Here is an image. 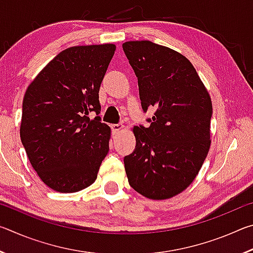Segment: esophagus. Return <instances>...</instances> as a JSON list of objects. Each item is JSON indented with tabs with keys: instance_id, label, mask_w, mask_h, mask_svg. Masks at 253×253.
<instances>
[{
	"instance_id": "esophagus-1",
	"label": "esophagus",
	"mask_w": 253,
	"mask_h": 253,
	"mask_svg": "<svg viewBox=\"0 0 253 253\" xmlns=\"http://www.w3.org/2000/svg\"><path fill=\"white\" fill-rule=\"evenodd\" d=\"M123 129H124L123 124H114V125H111V131H113L114 134H117V132L122 131Z\"/></svg>"
}]
</instances>
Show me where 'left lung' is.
<instances>
[{
  "label": "left lung",
  "mask_w": 253,
  "mask_h": 253,
  "mask_svg": "<svg viewBox=\"0 0 253 253\" xmlns=\"http://www.w3.org/2000/svg\"><path fill=\"white\" fill-rule=\"evenodd\" d=\"M124 52L138 79L149 127L132 128L136 146L124 158L129 185L152 200L186 190L207 157L212 101L195 68L177 51L151 41H128Z\"/></svg>",
  "instance_id": "left-lung-1"
}]
</instances>
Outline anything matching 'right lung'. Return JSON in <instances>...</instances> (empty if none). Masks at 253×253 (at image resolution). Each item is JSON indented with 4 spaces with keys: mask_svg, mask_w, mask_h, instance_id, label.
I'll return each mask as SVG.
<instances>
[{
    "mask_svg": "<svg viewBox=\"0 0 253 253\" xmlns=\"http://www.w3.org/2000/svg\"><path fill=\"white\" fill-rule=\"evenodd\" d=\"M116 45L71 46L42 69L25 91L21 142L46 186L75 193L96 181L109 151L110 127L100 117L99 88Z\"/></svg>",
    "mask_w": 253,
    "mask_h": 253,
    "instance_id": "add662e5",
    "label": "right lung"
}]
</instances>
